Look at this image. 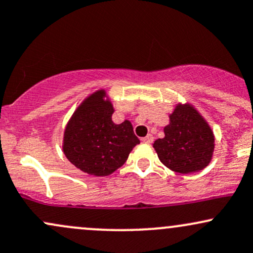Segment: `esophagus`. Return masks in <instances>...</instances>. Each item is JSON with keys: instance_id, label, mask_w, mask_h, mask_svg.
Instances as JSON below:
<instances>
[{"instance_id": "1", "label": "esophagus", "mask_w": 253, "mask_h": 253, "mask_svg": "<svg viewBox=\"0 0 253 253\" xmlns=\"http://www.w3.org/2000/svg\"><path fill=\"white\" fill-rule=\"evenodd\" d=\"M141 141H144V143H152L153 135L152 134H147L146 136H144V138H141Z\"/></svg>"}]
</instances>
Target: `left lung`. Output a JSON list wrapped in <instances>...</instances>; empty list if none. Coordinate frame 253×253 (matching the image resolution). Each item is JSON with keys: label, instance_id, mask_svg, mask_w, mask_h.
Here are the masks:
<instances>
[{"label": "left lung", "instance_id": "8db88e82", "mask_svg": "<svg viewBox=\"0 0 253 253\" xmlns=\"http://www.w3.org/2000/svg\"><path fill=\"white\" fill-rule=\"evenodd\" d=\"M164 127V138L153 143L159 161L170 170L191 173L213 158L215 138L205 118L190 103H178Z\"/></svg>", "mask_w": 253, "mask_h": 253}]
</instances>
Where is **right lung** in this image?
<instances>
[{
  "label": "right lung",
  "mask_w": 253,
  "mask_h": 253,
  "mask_svg": "<svg viewBox=\"0 0 253 253\" xmlns=\"http://www.w3.org/2000/svg\"><path fill=\"white\" fill-rule=\"evenodd\" d=\"M114 107L104 89L84 98L66 124L63 152L77 169L103 177L123 167L130 151L140 143L130 121L114 124Z\"/></svg>",
  "instance_id": "right-lung-1"
}]
</instances>
